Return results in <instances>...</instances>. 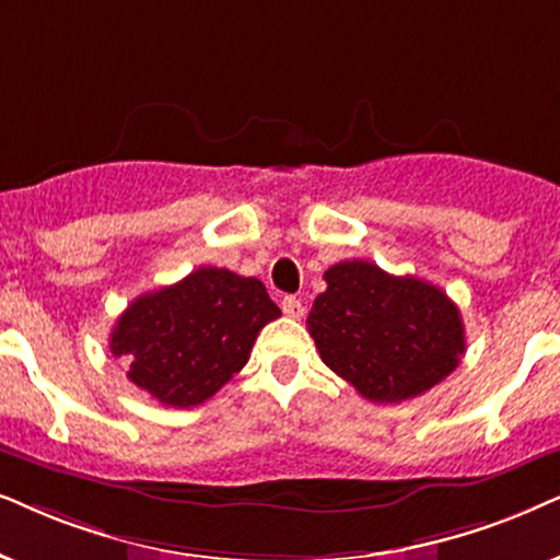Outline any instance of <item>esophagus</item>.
<instances>
[{"label": "esophagus", "instance_id": "34e87169", "mask_svg": "<svg viewBox=\"0 0 560 560\" xmlns=\"http://www.w3.org/2000/svg\"><path fill=\"white\" fill-rule=\"evenodd\" d=\"M281 310H284V315H289V317H302V313H304V304L296 300V296H284V300H281Z\"/></svg>", "mask_w": 560, "mask_h": 560}]
</instances>
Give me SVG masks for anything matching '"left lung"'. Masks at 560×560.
<instances>
[{
  "mask_svg": "<svg viewBox=\"0 0 560 560\" xmlns=\"http://www.w3.org/2000/svg\"><path fill=\"white\" fill-rule=\"evenodd\" d=\"M307 315L320 359L372 402H400L439 385L465 353L457 304L416 276H393L370 260L323 273Z\"/></svg>",
  "mask_w": 560,
  "mask_h": 560,
  "instance_id": "left-lung-1",
  "label": "left lung"
}]
</instances>
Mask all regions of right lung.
Listing matches in <instances>:
<instances>
[{
    "label": "right lung",
    "instance_id": "1",
    "mask_svg": "<svg viewBox=\"0 0 560 560\" xmlns=\"http://www.w3.org/2000/svg\"><path fill=\"white\" fill-rule=\"evenodd\" d=\"M279 315L258 279L201 266L137 296L113 325L110 351L162 406L194 408L243 370L260 328Z\"/></svg>",
    "mask_w": 560,
    "mask_h": 560
}]
</instances>
